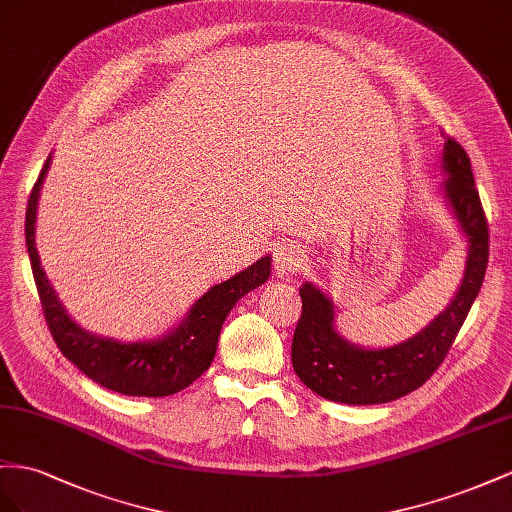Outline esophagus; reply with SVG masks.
Instances as JSON below:
<instances>
[{
    "label": "esophagus",
    "instance_id": "obj_1",
    "mask_svg": "<svg viewBox=\"0 0 512 512\" xmlns=\"http://www.w3.org/2000/svg\"><path fill=\"white\" fill-rule=\"evenodd\" d=\"M304 264V251L296 244H279L274 248V270L281 276H289L302 268Z\"/></svg>",
    "mask_w": 512,
    "mask_h": 512
}]
</instances>
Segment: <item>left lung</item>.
<instances>
[{
  "label": "left lung",
  "instance_id": "left-lung-1",
  "mask_svg": "<svg viewBox=\"0 0 512 512\" xmlns=\"http://www.w3.org/2000/svg\"><path fill=\"white\" fill-rule=\"evenodd\" d=\"M444 193L467 238L465 276L455 300L429 328L386 349H362L341 339L332 326V302L311 283L300 287L302 315L291 341V364L306 388L347 405H375L420 388L444 362L470 313L489 264V223L480 203L470 156L446 135Z\"/></svg>",
  "mask_w": 512,
  "mask_h": 512
}]
</instances>
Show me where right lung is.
<instances>
[{
    "label": "right lung",
    "mask_w": 512,
    "mask_h": 512,
    "mask_svg": "<svg viewBox=\"0 0 512 512\" xmlns=\"http://www.w3.org/2000/svg\"><path fill=\"white\" fill-rule=\"evenodd\" d=\"M51 158H47L38 180L29 193L25 212V244L42 313L51 330V337L60 352L96 384L128 397H169L191 386L199 375L208 371L216 354L218 334L225 317L244 294L268 281L270 257H261L251 268L218 283L203 294L188 313L184 324L169 337L139 343H120L102 339L81 330L68 317L49 285L36 251V206L42 180H45Z\"/></svg>",
    "instance_id": "obj_1"
}]
</instances>
